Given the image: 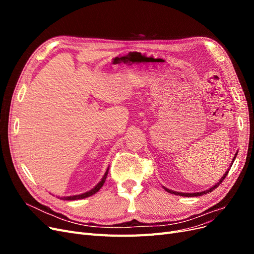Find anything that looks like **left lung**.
<instances>
[{
    "label": "left lung",
    "mask_w": 254,
    "mask_h": 254,
    "mask_svg": "<svg viewBox=\"0 0 254 254\" xmlns=\"http://www.w3.org/2000/svg\"><path fill=\"white\" fill-rule=\"evenodd\" d=\"M235 158H236V155H235V157L233 158V160H232V163H231V166H232V164H233V162H234V160H235ZM228 173H229V170L226 172V174H224V176L221 177V179L216 183V184H214V186L212 187V188H210L209 190H203V191H199V193H179V191H175V190H168V189H166V188H164V190H166V191H168V193H171V194H174V195H179V196H183V197H197V196H201V195H203V194H207V193H211V191H213L215 189H216L219 184L224 181V179L226 178L227 177V175H228Z\"/></svg>",
    "instance_id": "8db88e82"
}]
</instances>
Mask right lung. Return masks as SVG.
Listing matches in <instances>:
<instances>
[{
  "mask_svg": "<svg viewBox=\"0 0 254 254\" xmlns=\"http://www.w3.org/2000/svg\"><path fill=\"white\" fill-rule=\"evenodd\" d=\"M108 172H109V167H108V170L106 171V173H105V175H104V177L102 178V180L99 181L96 186L92 189V190H90L89 191H86V193H83V194H80V195H74V196H67V197H61L60 199H64V200H77V199H83V198H87V197H90V196H92V195H94L95 193H97V191L101 190V188L104 186V183H105V181H106V178H107V175H108Z\"/></svg>",
  "mask_w": 254,
  "mask_h": 254,
  "instance_id": "add662e5",
  "label": "right lung"
}]
</instances>
